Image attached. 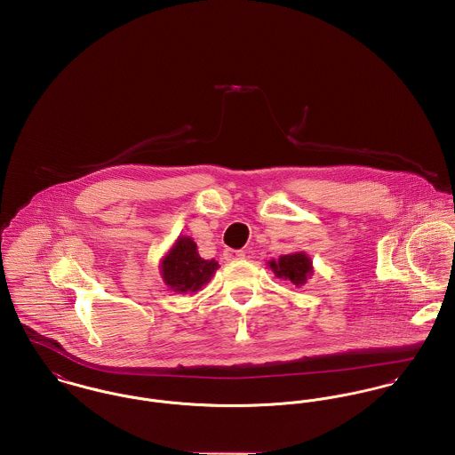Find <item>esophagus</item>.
<instances>
[{"mask_svg":"<svg viewBox=\"0 0 455 455\" xmlns=\"http://www.w3.org/2000/svg\"><path fill=\"white\" fill-rule=\"evenodd\" d=\"M223 256L227 261H235V259H241L244 258V251H237V250H225Z\"/></svg>","mask_w":455,"mask_h":455,"instance_id":"esophagus-1","label":"esophagus"}]
</instances>
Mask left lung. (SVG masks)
<instances>
[{"label": "left lung", "mask_w": 455, "mask_h": 455, "mask_svg": "<svg viewBox=\"0 0 455 455\" xmlns=\"http://www.w3.org/2000/svg\"><path fill=\"white\" fill-rule=\"evenodd\" d=\"M272 270L277 274V277L290 279L293 284L302 286L307 277L312 274V263L303 252H293L281 256L279 261H270Z\"/></svg>", "instance_id": "left-lung-1"}]
</instances>
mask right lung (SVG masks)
Here are the masks:
<instances>
[{"instance_id": "add662e5", "label": "right lung", "mask_w": 455, "mask_h": 455, "mask_svg": "<svg viewBox=\"0 0 455 455\" xmlns=\"http://www.w3.org/2000/svg\"><path fill=\"white\" fill-rule=\"evenodd\" d=\"M214 259H203L190 237H180L162 263L165 284L180 293L199 291L216 272Z\"/></svg>"}]
</instances>
